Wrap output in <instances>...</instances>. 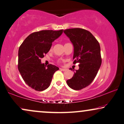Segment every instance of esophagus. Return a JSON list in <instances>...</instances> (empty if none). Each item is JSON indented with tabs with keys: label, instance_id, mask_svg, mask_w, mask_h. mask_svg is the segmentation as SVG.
I'll return each mask as SVG.
<instances>
[{
	"label": "esophagus",
	"instance_id": "34e87169",
	"mask_svg": "<svg viewBox=\"0 0 124 124\" xmlns=\"http://www.w3.org/2000/svg\"><path fill=\"white\" fill-rule=\"evenodd\" d=\"M60 69L61 70H62V71H66L67 69H63V68H60L59 69Z\"/></svg>",
	"mask_w": 124,
	"mask_h": 124
}]
</instances>
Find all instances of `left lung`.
Listing matches in <instances>:
<instances>
[{
	"label": "left lung",
	"instance_id": "8db88e82",
	"mask_svg": "<svg viewBox=\"0 0 124 124\" xmlns=\"http://www.w3.org/2000/svg\"><path fill=\"white\" fill-rule=\"evenodd\" d=\"M63 32L73 44V63H80L79 69L72 78L67 80V84L74 90H82L92 83L101 66L100 44L91 33L85 29L71 28Z\"/></svg>",
	"mask_w": 124,
	"mask_h": 124
}]
</instances>
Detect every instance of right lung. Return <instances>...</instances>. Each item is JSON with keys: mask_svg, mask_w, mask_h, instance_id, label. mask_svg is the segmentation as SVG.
<instances>
[{"mask_svg": "<svg viewBox=\"0 0 124 124\" xmlns=\"http://www.w3.org/2000/svg\"><path fill=\"white\" fill-rule=\"evenodd\" d=\"M63 33V30H44L32 33L23 41L18 52V69L25 83L38 91L48 88L56 71L53 65L46 67L41 62L50 50L52 42Z\"/></svg>", "mask_w": 124, "mask_h": 124, "instance_id": "right-lung-1", "label": "right lung"}]
</instances>
